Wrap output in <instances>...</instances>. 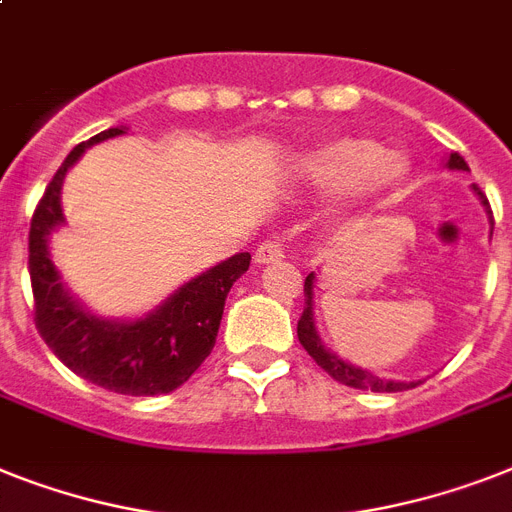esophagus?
<instances>
[{
    "mask_svg": "<svg viewBox=\"0 0 512 512\" xmlns=\"http://www.w3.org/2000/svg\"><path fill=\"white\" fill-rule=\"evenodd\" d=\"M284 257V244L278 242H265L255 249V263L257 265H268V263H276Z\"/></svg>",
    "mask_w": 512,
    "mask_h": 512,
    "instance_id": "esophagus-1",
    "label": "esophagus"
}]
</instances>
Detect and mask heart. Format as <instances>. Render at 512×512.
<instances>
[{"mask_svg":"<svg viewBox=\"0 0 512 512\" xmlns=\"http://www.w3.org/2000/svg\"><path fill=\"white\" fill-rule=\"evenodd\" d=\"M410 178L400 149H381L371 136H334L299 149L284 165V184L294 191H334L342 210L384 205Z\"/></svg>","mask_w":512,"mask_h":512,"instance_id":"obj_1","label":"heart"}]
</instances>
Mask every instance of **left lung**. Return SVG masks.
I'll return each mask as SVG.
<instances>
[{"mask_svg":"<svg viewBox=\"0 0 512 512\" xmlns=\"http://www.w3.org/2000/svg\"><path fill=\"white\" fill-rule=\"evenodd\" d=\"M444 168L450 170H468V162L458 155V152H452L447 160H444ZM473 194L481 199V205L486 207V213L492 218V210H489V202L481 194L479 186H473ZM315 284H318V273H310L305 278V310H302V318L297 323V336L299 344L305 347L307 355L313 357L315 363L321 365L323 371L328 373L331 378H336L339 384L355 386V389H371V392H405V389H413L421 381H394V378H381L376 373L365 371L360 365H352L350 360H344L336 352H331L323 344L321 334H318V326H315Z\"/></svg>","mask_w":512,"mask_h":512,"instance_id":"8db88e82","label":"left lung"}]
</instances>
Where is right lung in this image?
<instances>
[{"label": "right lung", "instance_id": "add662e5", "mask_svg": "<svg viewBox=\"0 0 512 512\" xmlns=\"http://www.w3.org/2000/svg\"><path fill=\"white\" fill-rule=\"evenodd\" d=\"M123 134H128V126L107 128L65 157L33 213L28 270L36 299V328L54 355L73 373L110 392L155 397L189 381L213 352L228 292L236 278L247 273L252 255L239 252L220 260L136 318L99 315L70 292L49 252L52 234L65 226L62 184L86 149Z\"/></svg>", "mask_w": 512, "mask_h": 512}]
</instances>
